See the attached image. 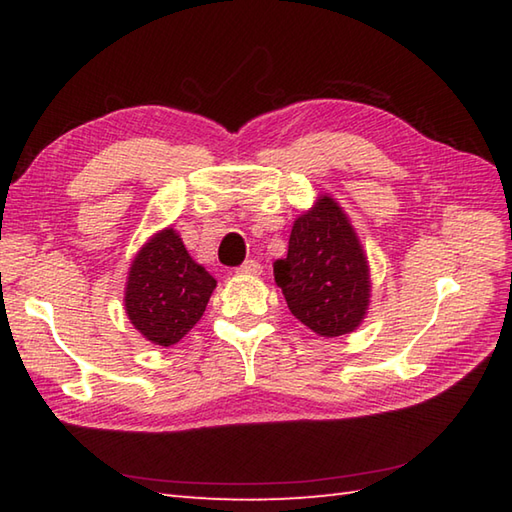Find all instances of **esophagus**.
<instances>
[{"label": "esophagus", "instance_id": "34e87169", "mask_svg": "<svg viewBox=\"0 0 512 512\" xmlns=\"http://www.w3.org/2000/svg\"><path fill=\"white\" fill-rule=\"evenodd\" d=\"M237 273H242V275H259V273H262V264H259L257 259H246V262L237 268Z\"/></svg>", "mask_w": 512, "mask_h": 512}]
</instances>
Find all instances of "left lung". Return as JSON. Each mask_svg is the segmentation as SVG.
Listing matches in <instances>:
<instances>
[{
    "mask_svg": "<svg viewBox=\"0 0 512 512\" xmlns=\"http://www.w3.org/2000/svg\"><path fill=\"white\" fill-rule=\"evenodd\" d=\"M290 312L319 336L358 328L369 306V268L341 206L321 195L292 226L288 255L273 264Z\"/></svg>",
    "mask_w": 512,
    "mask_h": 512,
    "instance_id": "left-lung-1",
    "label": "left lung"
}]
</instances>
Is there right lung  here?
<instances>
[{"label":"right lung","mask_w":512,"mask_h":512,"mask_svg":"<svg viewBox=\"0 0 512 512\" xmlns=\"http://www.w3.org/2000/svg\"><path fill=\"white\" fill-rule=\"evenodd\" d=\"M215 279L195 264L173 228L156 233L129 268L125 310L147 341L169 347L202 319Z\"/></svg>","instance_id":"1"}]
</instances>
